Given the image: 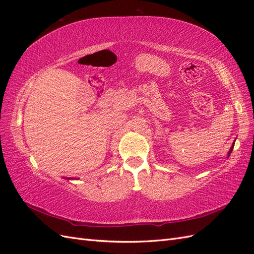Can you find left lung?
<instances>
[{
	"instance_id": "1",
	"label": "left lung",
	"mask_w": 254,
	"mask_h": 254,
	"mask_svg": "<svg viewBox=\"0 0 254 254\" xmlns=\"http://www.w3.org/2000/svg\"><path fill=\"white\" fill-rule=\"evenodd\" d=\"M233 148H234V143H233V145L231 146V148H230V150H229V152H228V157H230V155H231V152H232Z\"/></svg>"
}]
</instances>
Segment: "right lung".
Returning <instances> with one entry per match:
<instances>
[{
	"mask_svg": "<svg viewBox=\"0 0 254 254\" xmlns=\"http://www.w3.org/2000/svg\"><path fill=\"white\" fill-rule=\"evenodd\" d=\"M68 179H70V178H68Z\"/></svg>",
	"mask_w": 254,
	"mask_h": 254,
	"instance_id": "add662e5",
	"label": "right lung"
}]
</instances>
